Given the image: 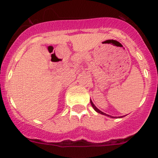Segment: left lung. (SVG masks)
Segmentation results:
<instances>
[{"label": "left lung", "instance_id": "1", "mask_svg": "<svg viewBox=\"0 0 158 158\" xmlns=\"http://www.w3.org/2000/svg\"><path fill=\"white\" fill-rule=\"evenodd\" d=\"M90 102H91V105H92V108H93L94 109H95V111H97V112L98 113H100V114H104V115H106V116H108V117H110V118H117V117H113V116H111V115H109V114H106V113H104L103 112V111H100L99 109H97V107L96 106H95V105L93 104V102H92V100H90ZM124 116H120V117H118V118H123Z\"/></svg>", "mask_w": 158, "mask_h": 158}]
</instances>
